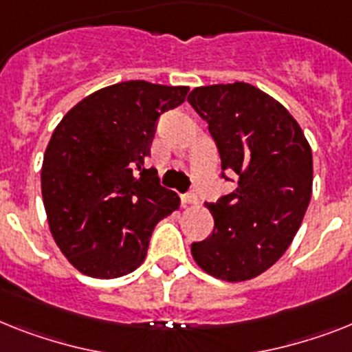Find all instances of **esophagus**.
<instances>
[{
	"instance_id": "34e87169",
	"label": "esophagus",
	"mask_w": 352,
	"mask_h": 352,
	"mask_svg": "<svg viewBox=\"0 0 352 352\" xmlns=\"http://www.w3.org/2000/svg\"><path fill=\"white\" fill-rule=\"evenodd\" d=\"M182 203H183V207H194V205H197L199 201H197L196 194H183Z\"/></svg>"
}]
</instances>
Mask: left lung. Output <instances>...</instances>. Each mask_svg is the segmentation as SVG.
Listing matches in <instances>:
<instances>
[{
  "label": "left lung",
  "instance_id": "left-lung-1",
  "mask_svg": "<svg viewBox=\"0 0 352 352\" xmlns=\"http://www.w3.org/2000/svg\"><path fill=\"white\" fill-rule=\"evenodd\" d=\"M188 102L208 122L221 169L239 176L234 192L205 205L214 232L190 252L212 277L250 280L283 257L300 228L313 192L311 147L286 107L252 84L199 86Z\"/></svg>",
  "mask_w": 352,
  "mask_h": 352
}]
</instances>
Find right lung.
Listing matches in <instances>:
<instances>
[{"label":"right lung","mask_w":352,"mask_h":352,"mask_svg":"<svg viewBox=\"0 0 352 352\" xmlns=\"http://www.w3.org/2000/svg\"><path fill=\"white\" fill-rule=\"evenodd\" d=\"M188 86L127 80L91 93L54 129L41 167L46 219L80 274L117 278L144 263L151 234L179 208L178 194L145 169L158 118Z\"/></svg>","instance_id":"obj_1"}]
</instances>
